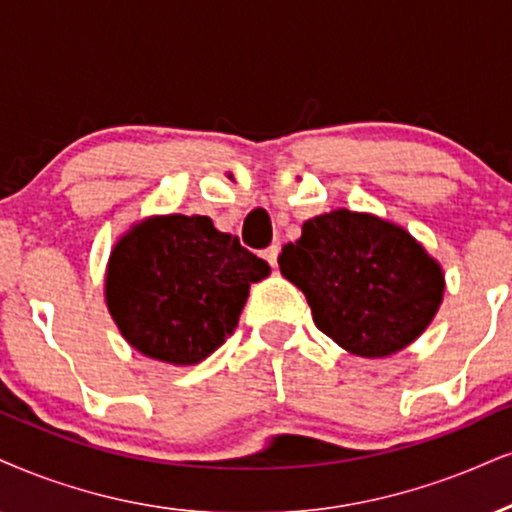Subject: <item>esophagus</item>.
I'll list each match as a JSON object with an SVG mask.
<instances>
[{
  "instance_id": "obj_1",
  "label": "esophagus",
  "mask_w": 512,
  "mask_h": 512,
  "mask_svg": "<svg viewBox=\"0 0 512 512\" xmlns=\"http://www.w3.org/2000/svg\"><path fill=\"white\" fill-rule=\"evenodd\" d=\"M277 256H280V246L277 244H270L266 251H263V258H266V261L270 263V266H277Z\"/></svg>"
}]
</instances>
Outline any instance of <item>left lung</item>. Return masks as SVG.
Here are the masks:
<instances>
[{"mask_svg": "<svg viewBox=\"0 0 512 512\" xmlns=\"http://www.w3.org/2000/svg\"><path fill=\"white\" fill-rule=\"evenodd\" d=\"M280 273L306 294L313 323L353 356L413 344L444 299V270L401 225L349 208L306 220Z\"/></svg>", "mask_w": 512, "mask_h": 512, "instance_id": "8db88e82", "label": "left lung"}]
</instances>
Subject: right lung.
I'll return each mask as SVG.
<instances>
[{"mask_svg":"<svg viewBox=\"0 0 512 512\" xmlns=\"http://www.w3.org/2000/svg\"><path fill=\"white\" fill-rule=\"evenodd\" d=\"M263 258L208 216H154L113 246L106 306L125 342L170 365H194L235 332Z\"/></svg>","mask_w":512,"mask_h":512,"instance_id":"right-lung-1","label":"right lung"}]
</instances>
